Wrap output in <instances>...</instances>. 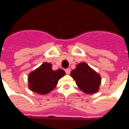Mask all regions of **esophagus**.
Returning <instances> with one entry per match:
<instances>
[{
  "instance_id": "1",
  "label": "esophagus",
  "mask_w": 129,
  "mask_h": 129,
  "mask_svg": "<svg viewBox=\"0 0 129 129\" xmlns=\"http://www.w3.org/2000/svg\"><path fill=\"white\" fill-rule=\"evenodd\" d=\"M65 71H66V74L69 75V74L70 73V68H67V69H66V70H65Z\"/></svg>"
}]
</instances>
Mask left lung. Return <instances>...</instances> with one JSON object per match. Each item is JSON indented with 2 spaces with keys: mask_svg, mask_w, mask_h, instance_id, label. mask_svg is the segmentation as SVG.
<instances>
[{
  "mask_svg": "<svg viewBox=\"0 0 129 129\" xmlns=\"http://www.w3.org/2000/svg\"><path fill=\"white\" fill-rule=\"evenodd\" d=\"M70 76L73 77L79 88L86 94H94L99 91L101 84L100 74L90 67L85 62L77 65L72 70Z\"/></svg>",
  "mask_w": 129,
  "mask_h": 129,
  "instance_id": "obj_1",
  "label": "left lung"
}]
</instances>
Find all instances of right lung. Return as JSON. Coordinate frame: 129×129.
Listing matches in <instances>:
<instances>
[{
    "instance_id": "right-lung-1",
    "label": "right lung",
    "mask_w": 129,
    "mask_h": 129,
    "mask_svg": "<svg viewBox=\"0 0 129 129\" xmlns=\"http://www.w3.org/2000/svg\"><path fill=\"white\" fill-rule=\"evenodd\" d=\"M50 63L44 62L28 75L29 90L40 95H46L54 89L60 79L66 75L62 69L53 70Z\"/></svg>"
}]
</instances>
